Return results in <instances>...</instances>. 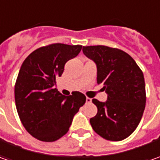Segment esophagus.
I'll list each match as a JSON object with an SVG mask.
<instances>
[{"instance_id": "34e87169", "label": "esophagus", "mask_w": 160, "mask_h": 160, "mask_svg": "<svg viewBox=\"0 0 160 160\" xmlns=\"http://www.w3.org/2000/svg\"><path fill=\"white\" fill-rule=\"evenodd\" d=\"M91 102H92V100L87 97V98H86V103H91Z\"/></svg>"}]
</instances>
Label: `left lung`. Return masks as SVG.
<instances>
[{
	"label": "left lung",
	"mask_w": 160,
	"mask_h": 160,
	"mask_svg": "<svg viewBox=\"0 0 160 160\" xmlns=\"http://www.w3.org/2000/svg\"><path fill=\"white\" fill-rule=\"evenodd\" d=\"M83 54L95 62L97 83H103L105 102L92 99L98 112L90 119L96 133L108 141L127 138L138 126L146 103L142 71L134 59L117 48L83 46Z\"/></svg>",
	"instance_id": "8db88e82"
}]
</instances>
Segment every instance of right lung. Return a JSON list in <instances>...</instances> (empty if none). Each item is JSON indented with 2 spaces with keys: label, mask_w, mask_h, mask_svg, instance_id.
I'll use <instances>...</instances> for the list:
<instances>
[{
  "label": "right lung",
  "mask_w": 160,
  "mask_h": 160,
  "mask_svg": "<svg viewBox=\"0 0 160 160\" xmlns=\"http://www.w3.org/2000/svg\"><path fill=\"white\" fill-rule=\"evenodd\" d=\"M81 50L82 45L52 43L34 51L22 64L15 84L16 108L22 125L37 140L50 142L61 138L85 103L80 92L64 96L54 88L66 62Z\"/></svg>",
  "instance_id": "add662e5"
}]
</instances>
